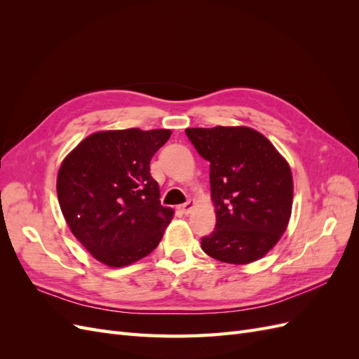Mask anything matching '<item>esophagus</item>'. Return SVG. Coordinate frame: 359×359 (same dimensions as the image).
Instances as JSON below:
<instances>
[{"instance_id":"obj_1","label":"esophagus","mask_w":359,"mask_h":359,"mask_svg":"<svg viewBox=\"0 0 359 359\" xmlns=\"http://www.w3.org/2000/svg\"><path fill=\"white\" fill-rule=\"evenodd\" d=\"M194 206H196V202L190 199V201H187L186 203L180 205V211H181L182 214H190V212H191V210L194 208Z\"/></svg>"}]
</instances>
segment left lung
<instances>
[{
    "mask_svg": "<svg viewBox=\"0 0 359 359\" xmlns=\"http://www.w3.org/2000/svg\"><path fill=\"white\" fill-rule=\"evenodd\" d=\"M210 161L215 229L203 252L220 262L245 265L265 256L285 233L293 198L292 172L269 140L250 127L186 128Z\"/></svg>",
    "mask_w": 359,
    "mask_h": 359,
    "instance_id": "8db88e82",
    "label": "left lung"
}]
</instances>
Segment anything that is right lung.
<instances>
[{"mask_svg": "<svg viewBox=\"0 0 359 359\" xmlns=\"http://www.w3.org/2000/svg\"><path fill=\"white\" fill-rule=\"evenodd\" d=\"M170 130H109L85 137L64 158L57 193L78 241L102 264L126 266L161 241L173 210L160 205L149 163Z\"/></svg>", "mask_w": 359, "mask_h": 359, "instance_id": "right-lung-1", "label": "right lung"}]
</instances>
